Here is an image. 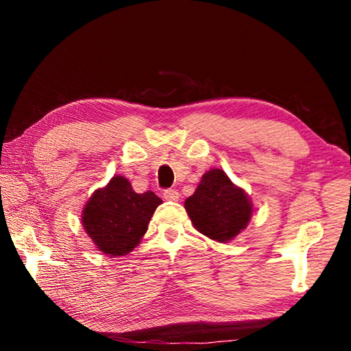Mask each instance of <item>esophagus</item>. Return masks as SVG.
<instances>
[{"label": "esophagus", "mask_w": 351, "mask_h": 351, "mask_svg": "<svg viewBox=\"0 0 351 351\" xmlns=\"http://www.w3.org/2000/svg\"><path fill=\"white\" fill-rule=\"evenodd\" d=\"M162 197L167 201H178L180 199V192H178L176 189H167V190H164Z\"/></svg>", "instance_id": "obj_1"}]
</instances>
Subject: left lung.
<instances>
[{"label":"left lung","instance_id":"8db88e82","mask_svg":"<svg viewBox=\"0 0 351 351\" xmlns=\"http://www.w3.org/2000/svg\"><path fill=\"white\" fill-rule=\"evenodd\" d=\"M184 207L195 229L219 243L232 240L246 229L252 215L247 193L237 187L221 169L206 171Z\"/></svg>","mask_w":351,"mask_h":351}]
</instances>
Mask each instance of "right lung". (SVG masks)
<instances>
[{
  "label": "right lung",
  "instance_id": "1",
  "mask_svg": "<svg viewBox=\"0 0 351 351\" xmlns=\"http://www.w3.org/2000/svg\"><path fill=\"white\" fill-rule=\"evenodd\" d=\"M162 199L152 190L136 193L123 176H112L97 189L82 212V224L100 252L127 255L139 245Z\"/></svg>",
  "mask_w": 351,
  "mask_h": 351
}]
</instances>
